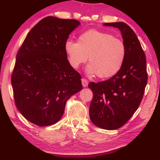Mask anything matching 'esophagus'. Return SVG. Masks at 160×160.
Returning a JSON list of instances; mask_svg holds the SVG:
<instances>
[{"label": "esophagus", "instance_id": "34e87169", "mask_svg": "<svg viewBox=\"0 0 160 160\" xmlns=\"http://www.w3.org/2000/svg\"><path fill=\"white\" fill-rule=\"evenodd\" d=\"M82 84L83 87H87V85H88V82H87V80L85 79V78H82Z\"/></svg>", "mask_w": 160, "mask_h": 160}]
</instances>
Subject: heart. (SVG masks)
Listing matches in <instances>:
<instances>
[{
	"instance_id": "heart-1",
	"label": "heart",
	"mask_w": 160,
	"mask_h": 160,
	"mask_svg": "<svg viewBox=\"0 0 160 160\" xmlns=\"http://www.w3.org/2000/svg\"><path fill=\"white\" fill-rule=\"evenodd\" d=\"M65 52L70 65L78 68L88 60L86 71L90 76L108 78L119 73L126 58L124 41L108 32L95 29L87 30L78 36V42L68 40Z\"/></svg>"
}]
</instances>
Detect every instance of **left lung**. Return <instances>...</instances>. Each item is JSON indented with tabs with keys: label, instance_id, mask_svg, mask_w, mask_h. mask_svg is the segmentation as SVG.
Listing matches in <instances>:
<instances>
[{
	"label": "left lung",
	"instance_id": "8db88e82",
	"mask_svg": "<svg viewBox=\"0 0 160 160\" xmlns=\"http://www.w3.org/2000/svg\"><path fill=\"white\" fill-rule=\"evenodd\" d=\"M121 31L127 53L117 75L98 83H89L93 92L89 117L98 128L117 130L132 117L138 108L147 84L146 56L136 34L126 23H104Z\"/></svg>",
	"mask_w": 160,
	"mask_h": 160
}]
</instances>
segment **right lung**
Here are the masks:
<instances>
[{
    "instance_id": "add662e5",
    "label": "right lung",
    "mask_w": 160,
    "mask_h": 160,
    "mask_svg": "<svg viewBox=\"0 0 160 160\" xmlns=\"http://www.w3.org/2000/svg\"><path fill=\"white\" fill-rule=\"evenodd\" d=\"M80 22L47 17L28 32L17 52L12 76L16 106L40 127L55 124L67 100L82 89L81 75L67 59L64 45Z\"/></svg>"
}]
</instances>
